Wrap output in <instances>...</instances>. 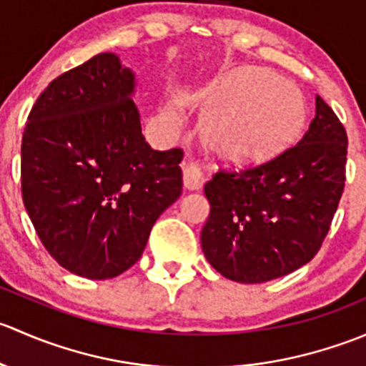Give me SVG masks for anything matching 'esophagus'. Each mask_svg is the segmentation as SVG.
<instances>
[{
	"instance_id": "34e87169",
	"label": "esophagus",
	"mask_w": 366,
	"mask_h": 366,
	"mask_svg": "<svg viewBox=\"0 0 366 366\" xmlns=\"http://www.w3.org/2000/svg\"><path fill=\"white\" fill-rule=\"evenodd\" d=\"M202 184H204V173H202L200 166L193 164V162L184 166V187L189 191H198Z\"/></svg>"
}]
</instances>
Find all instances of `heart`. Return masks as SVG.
<instances>
[{
	"mask_svg": "<svg viewBox=\"0 0 366 366\" xmlns=\"http://www.w3.org/2000/svg\"><path fill=\"white\" fill-rule=\"evenodd\" d=\"M187 104L205 117V145L235 162L276 156L297 138L306 120V102L297 84L260 67L224 74L191 95Z\"/></svg>",
	"mask_w": 366,
	"mask_h": 366,
	"instance_id": "b5f03b06",
	"label": "heart"
}]
</instances>
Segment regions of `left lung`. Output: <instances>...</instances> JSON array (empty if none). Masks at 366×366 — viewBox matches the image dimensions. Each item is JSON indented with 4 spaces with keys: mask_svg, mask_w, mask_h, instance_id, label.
<instances>
[{
    "mask_svg": "<svg viewBox=\"0 0 366 366\" xmlns=\"http://www.w3.org/2000/svg\"><path fill=\"white\" fill-rule=\"evenodd\" d=\"M315 108L296 145L252 168L219 169L204 186L210 214L202 249L224 278L269 282L322 246L345 186L347 132L319 95Z\"/></svg>",
    "mask_w": 366,
    "mask_h": 366,
    "instance_id": "1",
    "label": "left lung"
}]
</instances>
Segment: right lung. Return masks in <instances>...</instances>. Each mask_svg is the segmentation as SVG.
I'll return each instance as SVG.
<instances>
[{
	"label": "right lung",
	"mask_w": 366,
	"mask_h": 366,
	"mask_svg": "<svg viewBox=\"0 0 366 366\" xmlns=\"http://www.w3.org/2000/svg\"><path fill=\"white\" fill-rule=\"evenodd\" d=\"M132 92L134 74L101 53L51 81L23 132L26 212L51 257L90 280L132 267L182 193V149L145 142Z\"/></svg>",
	"instance_id": "add662e5"
}]
</instances>
